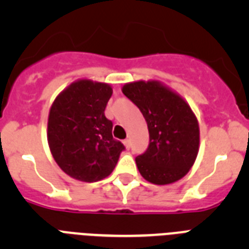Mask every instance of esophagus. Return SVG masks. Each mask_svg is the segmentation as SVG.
<instances>
[{
  "label": "esophagus",
  "instance_id": "34e87169",
  "mask_svg": "<svg viewBox=\"0 0 249 249\" xmlns=\"http://www.w3.org/2000/svg\"><path fill=\"white\" fill-rule=\"evenodd\" d=\"M123 144H124V147H126L127 149L131 148V141H129V140H124V141H123Z\"/></svg>",
  "mask_w": 249,
  "mask_h": 249
}]
</instances>
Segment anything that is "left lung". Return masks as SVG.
<instances>
[{"label": "left lung", "instance_id": "left-lung-1", "mask_svg": "<svg viewBox=\"0 0 249 249\" xmlns=\"http://www.w3.org/2000/svg\"><path fill=\"white\" fill-rule=\"evenodd\" d=\"M123 94L143 114L149 146L136 157L141 176L163 186L179 181L195 164L199 149V126L195 112L182 96L160 81H135Z\"/></svg>", "mask_w": 249, "mask_h": 249}]
</instances>
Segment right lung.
I'll return each mask as SVG.
<instances>
[{
  "mask_svg": "<svg viewBox=\"0 0 249 249\" xmlns=\"http://www.w3.org/2000/svg\"><path fill=\"white\" fill-rule=\"evenodd\" d=\"M108 83L81 78L54 98L48 113L47 141L52 157L66 175L81 182L108 177L124 146L112 137L105 116L112 96Z\"/></svg>",
  "mask_w": 249,
  "mask_h": 249,
  "instance_id": "right-lung-1",
  "label": "right lung"
}]
</instances>
